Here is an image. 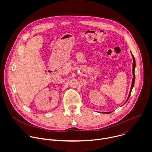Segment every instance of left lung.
Returning <instances> with one entry per match:
<instances>
[{"mask_svg":"<svg viewBox=\"0 0 152 152\" xmlns=\"http://www.w3.org/2000/svg\"><path fill=\"white\" fill-rule=\"evenodd\" d=\"M132 57H133V69H132V71H133V79H132V85H131V90H130V92H129V96H128V97H127V100H126V102L128 100V99H129V97H130V96H131V92H132V88H133V87H134V83H135V58H134V55H132ZM125 102V103H126ZM111 112H108V113H106V114H110V113H111Z\"/></svg>","mask_w":152,"mask_h":152,"instance_id":"8db88e82","label":"left lung"}]
</instances>
